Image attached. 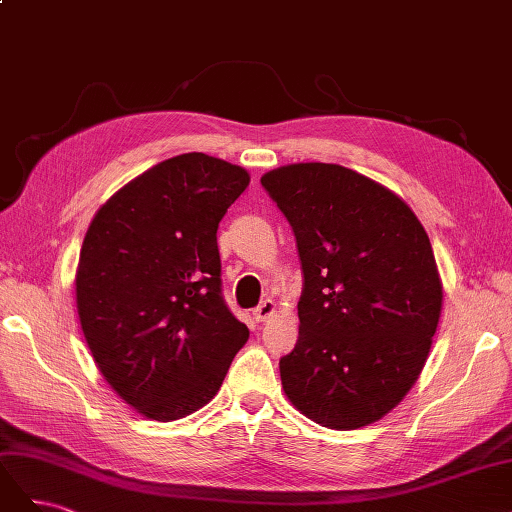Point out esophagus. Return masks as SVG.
<instances>
[{"label": "esophagus", "mask_w": 512, "mask_h": 512, "mask_svg": "<svg viewBox=\"0 0 512 512\" xmlns=\"http://www.w3.org/2000/svg\"><path fill=\"white\" fill-rule=\"evenodd\" d=\"M273 312H275V303L271 299H265L254 309V318L256 322H267L273 316Z\"/></svg>", "instance_id": "1"}]
</instances>
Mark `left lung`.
<instances>
[{
  "label": "left lung",
  "mask_w": 512,
  "mask_h": 512,
  "mask_svg": "<svg viewBox=\"0 0 512 512\" xmlns=\"http://www.w3.org/2000/svg\"><path fill=\"white\" fill-rule=\"evenodd\" d=\"M260 183L292 226L303 273L284 393L322 427L376 423L412 389L438 329L427 232L399 196L339 164H290Z\"/></svg>",
  "instance_id": "obj_1"
}]
</instances>
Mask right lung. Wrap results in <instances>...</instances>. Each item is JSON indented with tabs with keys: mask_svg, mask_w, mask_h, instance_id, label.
<instances>
[{
	"mask_svg": "<svg viewBox=\"0 0 512 512\" xmlns=\"http://www.w3.org/2000/svg\"><path fill=\"white\" fill-rule=\"evenodd\" d=\"M250 183L241 166L183 153L136 177L91 222L76 307L113 391L153 421H177L220 391L247 342L222 297L218 226Z\"/></svg>",
	"mask_w": 512,
	"mask_h": 512,
	"instance_id": "1",
	"label": "right lung"
}]
</instances>
